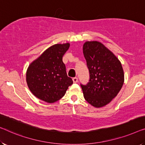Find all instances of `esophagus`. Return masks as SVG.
I'll return each mask as SVG.
<instances>
[{
    "label": "esophagus",
    "mask_w": 145,
    "mask_h": 145,
    "mask_svg": "<svg viewBox=\"0 0 145 145\" xmlns=\"http://www.w3.org/2000/svg\"><path fill=\"white\" fill-rule=\"evenodd\" d=\"M72 80H73V83H77V82L78 81V79H77V77H73V78H72Z\"/></svg>",
    "instance_id": "1"
}]
</instances>
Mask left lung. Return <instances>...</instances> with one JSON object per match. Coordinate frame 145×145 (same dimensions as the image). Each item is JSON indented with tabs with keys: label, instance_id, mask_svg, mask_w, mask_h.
I'll list each match as a JSON object with an SVG mask.
<instances>
[{
	"label": "left lung",
	"instance_id": "8db88e82",
	"mask_svg": "<svg viewBox=\"0 0 145 145\" xmlns=\"http://www.w3.org/2000/svg\"><path fill=\"white\" fill-rule=\"evenodd\" d=\"M83 50L90 73L89 82L81 85L84 98L92 106L103 107L122 87L124 75L122 64L109 49L97 41L86 42Z\"/></svg>",
	"mask_w": 145,
	"mask_h": 145
}]
</instances>
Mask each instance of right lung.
<instances>
[{"instance_id": "1", "label": "right lung", "mask_w": 145, "mask_h": 145, "mask_svg": "<svg viewBox=\"0 0 145 145\" xmlns=\"http://www.w3.org/2000/svg\"><path fill=\"white\" fill-rule=\"evenodd\" d=\"M69 47V43L52 45L27 69L26 79L30 90L45 102L59 100L64 96L68 86L73 84L62 62V57Z\"/></svg>"}]
</instances>
